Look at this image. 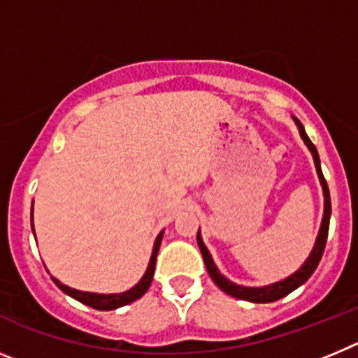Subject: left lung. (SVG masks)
Wrapping results in <instances>:
<instances>
[{
	"label": "left lung",
	"mask_w": 358,
	"mask_h": 358,
	"mask_svg": "<svg viewBox=\"0 0 358 358\" xmlns=\"http://www.w3.org/2000/svg\"><path fill=\"white\" fill-rule=\"evenodd\" d=\"M296 120V118H294ZM296 125L299 129V134H301L303 141L306 143L308 150L312 152V156H314V163H315V170H317L319 181H321L322 186V195H324V213H322V222H321V229H319L317 240H315V245L310 252V256L306 258L305 264L301 265V268H297L296 273L292 276L285 278V280L278 281V283H273V285L267 287H242L236 285L233 281L227 280L226 276L218 273L217 265H215L213 258H211L210 251L206 249L204 242L201 238V231H197V243L199 249L202 252V258H204V264H206L208 274L211 276V280L215 281V285L218 287L220 290H224L229 296L236 297V299H243V301H251V303H273L281 299V297H285L287 294H290L292 290H296L297 287H301L306 280H308L314 271L317 268L319 262H321V256L324 252V245H327V238H328V227H330V215H331V202H330V192H328V185L324 181V176L321 172V161H319V154L315 145L310 141V138L306 136L305 127H303L301 123L296 120Z\"/></svg>",
	"instance_id": "8db88e82"
}]
</instances>
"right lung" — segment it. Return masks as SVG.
I'll list each match as a JSON object with an SVG mask.
<instances>
[{
	"instance_id": "obj_1",
	"label": "right lung",
	"mask_w": 358,
	"mask_h": 358,
	"mask_svg": "<svg viewBox=\"0 0 358 358\" xmlns=\"http://www.w3.org/2000/svg\"><path fill=\"white\" fill-rule=\"evenodd\" d=\"M31 231H34V224H31ZM161 238H163V231H161L159 235H157L156 242H154V249H152V256H150V262H148V267L145 271L143 278H141L138 283H136L132 289L125 290V292H120V294H94V292H82V290L77 289H71V287L64 285L61 283L59 280L52 278L55 281V285L66 292L68 296H71L73 299H77V301L84 303V305L91 306V308H96V310H115L120 308V306H125L129 303L136 301V299H140L145 292L148 290L152 283V278H154V268H156V258H157V251H159V245H161Z\"/></svg>"
}]
</instances>
